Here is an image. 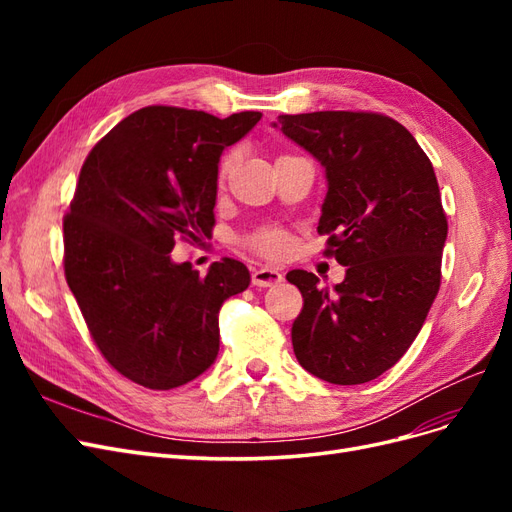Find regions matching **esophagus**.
<instances>
[{"mask_svg": "<svg viewBox=\"0 0 512 512\" xmlns=\"http://www.w3.org/2000/svg\"><path fill=\"white\" fill-rule=\"evenodd\" d=\"M284 280V275L277 271V269H269V267H262V269H254L252 273V284L258 288H267V286H275Z\"/></svg>", "mask_w": 512, "mask_h": 512, "instance_id": "obj_1", "label": "esophagus"}]
</instances>
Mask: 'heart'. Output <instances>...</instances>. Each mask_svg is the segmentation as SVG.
Returning a JSON list of instances; mask_svg holds the SVG:
<instances>
[{"instance_id":"1","label":"heart","mask_w":512,"mask_h":512,"mask_svg":"<svg viewBox=\"0 0 512 512\" xmlns=\"http://www.w3.org/2000/svg\"><path fill=\"white\" fill-rule=\"evenodd\" d=\"M230 166H232V156H226L220 164V179H224L228 175ZM247 245H250L254 252L277 260V258H284L288 254L290 239L280 228H262L256 232V235L247 239Z\"/></svg>"}]
</instances>
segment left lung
I'll return each mask as SVG.
<instances>
[{
  "instance_id": "obj_1",
  "label": "left lung",
  "mask_w": 512,
  "mask_h": 512,
  "mask_svg": "<svg viewBox=\"0 0 512 512\" xmlns=\"http://www.w3.org/2000/svg\"><path fill=\"white\" fill-rule=\"evenodd\" d=\"M275 128L324 166L318 222L324 254L346 267L331 292L301 269L292 348L309 374L363 384L406 354L440 290L446 215L436 173L416 138L378 113L280 115Z\"/></svg>"
}]
</instances>
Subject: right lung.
Instances as JSON below:
<instances>
[{
    "instance_id": "1",
    "label": "right lung",
    "mask_w": 512,
    "mask_h": 512,
    "mask_svg": "<svg viewBox=\"0 0 512 512\" xmlns=\"http://www.w3.org/2000/svg\"><path fill=\"white\" fill-rule=\"evenodd\" d=\"M260 117L147 106L81 168L64 218L66 280L104 359L145 389H177L207 371L222 303L250 286L239 260L213 262L200 277L170 252L177 239L211 237L222 151Z\"/></svg>"
}]
</instances>
